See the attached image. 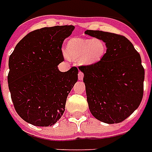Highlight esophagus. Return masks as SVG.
I'll return each mask as SVG.
<instances>
[{"label":"esophagus","mask_w":152,"mask_h":152,"mask_svg":"<svg viewBox=\"0 0 152 152\" xmlns=\"http://www.w3.org/2000/svg\"><path fill=\"white\" fill-rule=\"evenodd\" d=\"M78 77L79 80H83V73L82 71H79V72H78Z\"/></svg>","instance_id":"esophagus-1"}]
</instances>
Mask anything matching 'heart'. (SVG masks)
<instances>
[{
	"label": "heart",
	"mask_w": 152,
	"mask_h": 152,
	"mask_svg": "<svg viewBox=\"0 0 152 152\" xmlns=\"http://www.w3.org/2000/svg\"><path fill=\"white\" fill-rule=\"evenodd\" d=\"M105 50V42L101 39L73 38L68 42L64 56L67 59L79 61L81 64L88 65L100 61Z\"/></svg>",
	"instance_id": "1"
}]
</instances>
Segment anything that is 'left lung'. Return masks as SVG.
<instances>
[{"mask_svg":"<svg viewBox=\"0 0 152 152\" xmlns=\"http://www.w3.org/2000/svg\"><path fill=\"white\" fill-rule=\"evenodd\" d=\"M85 34L105 42L106 52L94 64L81 65L89 110L106 124L124 121L137 109L143 96L145 70L139 53L125 37L99 30Z\"/></svg>","mask_w":152,"mask_h":152,"instance_id":"obj_1","label":"left lung"}]
</instances>
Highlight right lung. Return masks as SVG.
<instances>
[{"label":"right lung","instance_id":"add662e5","mask_svg":"<svg viewBox=\"0 0 152 152\" xmlns=\"http://www.w3.org/2000/svg\"><path fill=\"white\" fill-rule=\"evenodd\" d=\"M73 25L42 28L28 33L9 58L8 86L16 112L26 122L40 127L53 125L63 115L66 99L78 69L61 72L62 44Z\"/></svg>","mask_w":152,"mask_h":152}]
</instances>
